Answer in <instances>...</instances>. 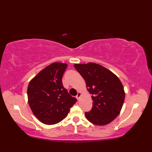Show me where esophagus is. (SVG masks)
Here are the masks:
<instances>
[{"label": "esophagus", "instance_id": "34e87169", "mask_svg": "<svg viewBox=\"0 0 152 152\" xmlns=\"http://www.w3.org/2000/svg\"><path fill=\"white\" fill-rule=\"evenodd\" d=\"M81 96H82V93H81V92H78V94H77V95H76V98H77V99L79 100V99H80V98L81 97Z\"/></svg>", "mask_w": 152, "mask_h": 152}]
</instances>
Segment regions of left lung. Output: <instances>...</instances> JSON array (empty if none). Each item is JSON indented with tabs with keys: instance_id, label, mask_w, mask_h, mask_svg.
Returning <instances> with one entry per match:
<instances>
[{
	"instance_id": "obj_1",
	"label": "left lung",
	"mask_w": 152,
	"mask_h": 152,
	"mask_svg": "<svg viewBox=\"0 0 152 152\" xmlns=\"http://www.w3.org/2000/svg\"><path fill=\"white\" fill-rule=\"evenodd\" d=\"M74 66L85 80L93 101L91 111L85 113L87 119L97 125L110 124L119 114L124 102L125 94L120 80L110 70L95 63Z\"/></svg>"
}]
</instances>
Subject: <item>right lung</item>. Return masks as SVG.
I'll return each mask as SVG.
<instances>
[{"instance_id": "right-lung-1", "label": "right lung", "mask_w": 152, "mask_h": 152, "mask_svg": "<svg viewBox=\"0 0 152 152\" xmlns=\"http://www.w3.org/2000/svg\"><path fill=\"white\" fill-rule=\"evenodd\" d=\"M66 67V63H51L28 83V104L35 117L44 124L53 125L62 121L77 101L63 86L62 78Z\"/></svg>"}]
</instances>
